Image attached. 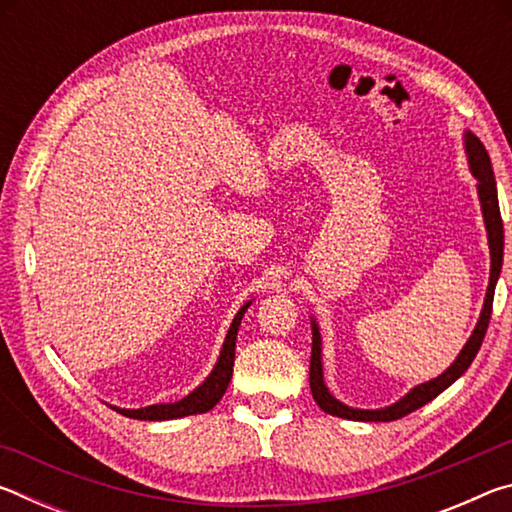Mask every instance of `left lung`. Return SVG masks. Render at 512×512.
Masks as SVG:
<instances>
[{
  "instance_id": "1",
  "label": "left lung",
  "mask_w": 512,
  "mask_h": 512,
  "mask_svg": "<svg viewBox=\"0 0 512 512\" xmlns=\"http://www.w3.org/2000/svg\"><path fill=\"white\" fill-rule=\"evenodd\" d=\"M465 151L467 158H470V169L474 178L479 180V198H481V210L485 219V228H488V241H490V284L488 293H485L483 311L476 329L470 336V341L465 343V348L458 354L456 361L449 366L443 375L427 381V384L415 386L413 391L402 397L400 402L393 406H386V409L379 411H361V409H350V406L341 404L329 395L325 381H323V363H320V332L314 323V343H311V363H309V386L311 393H314L316 404L329 415H336V418L345 420H361V422H393L400 420L404 415L418 411L420 406L431 402L433 397L440 395L447 386H452L454 381L463 375V372L470 368L474 361L476 352H479L483 336L488 332V323L492 316V298H495V284L501 273V259H504V223H501V212H499V198H497V183L495 173H492L490 155L485 151L479 137L467 133L465 140Z\"/></svg>"
}]
</instances>
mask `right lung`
Listing matches in <instances>:
<instances>
[{
    "label": "right lung",
    "instance_id": "obj_1",
    "mask_svg": "<svg viewBox=\"0 0 512 512\" xmlns=\"http://www.w3.org/2000/svg\"><path fill=\"white\" fill-rule=\"evenodd\" d=\"M248 305L250 302H246V305L239 309L235 320H232L230 332H228V336H225L219 363L214 366L212 375L207 377L194 393H189L185 400L173 402V404H153V406H144V409H117V406H112V409L121 415H126V418H135V420H173V418H185V415H196V413H205V411L214 409L216 402H219L223 393L228 391V384L232 379L237 332H239L241 318H244Z\"/></svg>",
    "mask_w": 512,
    "mask_h": 512
}]
</instances>
